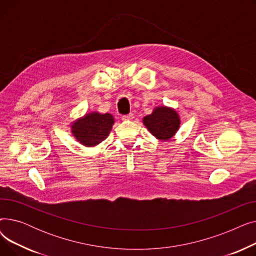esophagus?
<instances>
[{
  "label": "esophagus",
  "mask_w": 256,
  "mask_h": 256,
  "mask_svg": "<svg viewBox=\"0 0 256 256\" xmlns=\"http://www.w3.org/2000/svg\"><path fill=\"white\" fill-rule=\"evenodd\" d=\"M134 118V114L132 113H130L128 115H124L122 117H121V119H122L124 121H128V120H132Z\"/></svg>",
  "instance_id": "esophagus-1"
}]
</instances>
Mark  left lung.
I'll use <instances>...</instances> for the list:
<instances>
[{"label":"left lung","instance_id":"left-lung-1","mask_svg":"<svg viewBox=\"0 0 256 256\" xmlns=\"http://www.w3.org/2000/svg\"><path fill=\"white\" fill-rule=\"evenodd\" d=\"M143 124L156 138L166 141L174 136L180 121L176 111L167 106H158L152 114L143 118Z\"/></svg>","mask_w":256,"mask_h":256}]
</instances>
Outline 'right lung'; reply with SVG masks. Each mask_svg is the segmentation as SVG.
Instances as JSON below:
<instances>
[{"label":"right lung","mask_w":256,"mask_h":256,"mask_svg":"<svg viewBox=\"0 0 256 256\" xmlns=\"http://www.w3.org/2000/svg\"><path fill=\"white\" fill-rule=\"evenodd\" d=\"M113 124L114 118L111 114L92 112L74 122L72 132L84 146H96L109 136Z\"/></svg>","instance_id":"add662e5"}]
</instances>
